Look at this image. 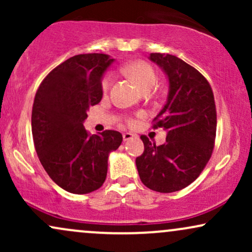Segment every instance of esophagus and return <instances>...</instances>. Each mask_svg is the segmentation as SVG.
I'll return each instance as SVG.
<instances>
[{"label":"esophagus","mask_w":252,"mask_h":252,"mask_svg":"<svg viewBox=\"0 0 252 252\" xmlns=\"http://www.w3.org/2000/svg\"><path fill=\"white\" fill-rule=\"evenodd\" d=\"M132 137H134V135H132L131 132H124V134H123V141H124V142L131 140Z\"/></svg>","instance_id":"obj_1"}]
</instances>
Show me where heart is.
Here are the masks:
<instances>
[{
    "label": "heart",
    "mask_w": 252,
    "mask_h": 252,
    "mask_svg": "<svg viewBox=\"0 0 252 252\" xmlns=\"http://www.w3.org/2000/svg\"><path fill=\"white\" fill-rule=\"evenodd\" d=\"M126 74L131 78L134 82L140 86L143 91H149L155 86L158 76L153 66L143 60H137V62L130 63L126 67ZM112 82L111 74H106L102 82L103 91H108Z\"/></svg>",
    "instance_id": "heart-1"
}]
</instances>
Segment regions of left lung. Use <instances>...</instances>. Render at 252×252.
Instances as JSON below:
<instances>
[{
  "label": "left lung",
  "mask_w": 252,
  "mask_h": 252,
  "mask_svg": "<svg viewBox=\"0 0 252 252\" xmlns=\"http://www.w3.org/2000/svg\"><path fill=\"white\" fill-rule=\"evenodd\" d=\"M167 76L166 104L155 117L154 128L167 131L166 143L156 146L148 137L136 167L144 186L172 193L189 186L200 175L212 155L217 130L215 97L209 82L199 71L170 54L150 53Z\"/></svg>",
  "instance_id": "obj_1"
}]
</instances>
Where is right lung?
Returning <instances> with one entry per match:
<instances>
[{
	"instance_id": "right-lung-1",
	"label": "right lung",
	"mask_w": 252,
	"mask_h": 252,
	"mask_svg": "<svg viewBox=\"0 0 252 252\" xmlns=\"http://www.w3.org/2000/svg\"><path fill=\"white\" fill-rule=\"evenodd\" d=\"M114 62L102 53L72 57L48 73L34 98L32 134L36 154L52 180L73 194L102 186L109 154L122 143L121 132L90 135L83 126L90 106L102 99L103 76Z\"/></svg>"
}]
</instances>
